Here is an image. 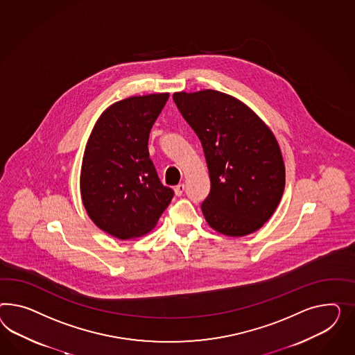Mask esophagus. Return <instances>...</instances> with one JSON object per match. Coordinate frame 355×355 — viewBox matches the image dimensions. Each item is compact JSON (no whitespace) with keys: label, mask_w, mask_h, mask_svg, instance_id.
<instances>
[{"label":"esophagus","mask_w":355,"mask_h":355,"mask_svg":"<svg viewBox=\"0 0 355 355\" xmlns=\"http://www.w3.org/2000/svg\"><path fill=\"white\" fill-rule=\"evenodd\" d=\"M183 191H184V184H183V183H180V184H177V186L174 187V192H175L177 196H181Z\"/></svg>","instance_id":"1"}]
</instances>
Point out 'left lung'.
<instances>
[{"mask_svg": "<svg viewBox=\"0 0 355 355\" xmlns=\"http://www.w3.org/2000/svg\"><path fill=\"white\" fill-rule=\"evenodd\" d=\"M183 119L202 142L211 192L202 211L213 230L244 236L274 214L286 184L278 141L250 107L205 89L173 94Z\"/></svg>", "mask_w": 355, "mask_h": 355, "instance_id": "obj_1", "label": "left lung"}]
</instances>
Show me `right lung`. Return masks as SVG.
I'll use <instances>...</instances> for the list:
<instances>
[{
    "instance_id": "add662e5",
    "label": "right lung",
    "mask_w": 355,
    "mask_h": 355,
    "mask_svg": "<svg viewBox=\"0 0 355 355\" xmlns=\"http://www.w3.org/2000/svg\"><path fill=\"white\" fill-rule=\"evenodd\" d=\"M169 93L135 96L110 105L87 139L80 191L87 216L117 239L153 230L172 200L150 159L148 137Z\"/></svg>"
}]
</instances>
